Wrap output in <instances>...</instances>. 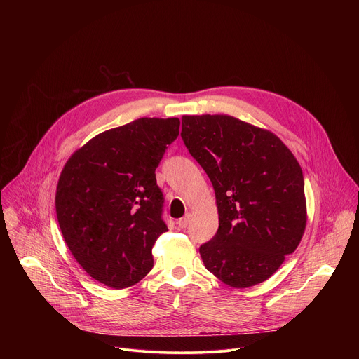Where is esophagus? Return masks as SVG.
<instances>
[{
    "label": "esophagus",
    "mask_w": 359,
    "mask_h": 359,
    "mask_svg": "<svg viewBox=\"0 0 359 359\" xmlns=\"http://www.w3.org/2000/svg\"><path fill=\"white\" fill-rule=\"evenodd\" d=\"M189 222H190V215H186L184 217H182V219L177 220V226H179L180 229H184V227H187Z\"/></svg>",
    "instance_id": "1"
}]
</instances>
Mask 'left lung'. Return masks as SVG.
Instances as JSON below:
<instances>
[{"instance_id": "obj_1", "label": "left lung", "mask_w": 359, "mask_h": 359, "mask_svg": "<svg viewBox=\"0 0 359 359\" xmlns=\"http://www.w3.org/2000/svg\"><path fill=\"white\" fill-rule=\"evenodd\" d=\"M182 137L216 194L219 230L198 248L204 267L233 288L269 280L306 226L298 161L277 135L230 115H183Z\"/></svg>"}]
</instances>
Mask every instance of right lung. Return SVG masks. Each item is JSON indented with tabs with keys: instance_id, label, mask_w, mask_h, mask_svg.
<instances>
[{
	"instance_id": "add662e5",
	"label": "right lung",
	"mask_w": 359,
	"mask_h": 359,
	"mask_svg": "<svg viewBox=\"0 0 359 359\" xmlns=\"http://www.w3.org/2000/svg\"><path fill=\"white\" fill-rule=\"evenodd\" d=\"M179 126L177 118H140L96 135L67 161L55 193L60 229L97 283L122 290L151 270V247L168 231L155 170Z\"/></svg>"
}]
</instances>
